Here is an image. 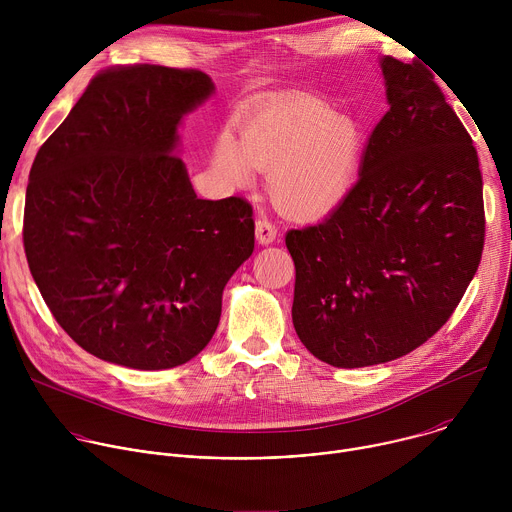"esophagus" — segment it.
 Returning <instances> with one entry per match:
<instances>
[{
    "label": "esophagus",
    "mask_w": 512,
    "mask_h": 512,
    "mask_svg": "<svg viewBox=\"0 0 512 512\" xmlns=\"http://www.w3.org/2000/svg\"><path fill=\"white\" fill-rule=\"evenodd\" d=\"M255 235L261 245H271L277 239V227L271 221H267V218H259L255 223Z\"/></svg>",
    "instance_id": "1"
}]
</instances>
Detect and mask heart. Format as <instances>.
I'll use <instances>...</instances> for the list:
<instances>
[{"instance_id":"heart-1","label":"heart","mask_w":512,"mask_h":512,"mask_svg":"<svg viewBox=\"0 0 512 512\" xmlns=\"http://www.w3.org/2000/svg\"><path fill=\"white\" fill-rule=\"evenodd\" d=\"M364 150L362 125L322 101L263 107L237 125V139L221 137L214 168L237 186L267 170L279 210L296 218L332 212L352 190Z\"/></svg>"}]
</instances>
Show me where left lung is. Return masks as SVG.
Instances as JSON below:
<instances>
[{"label": "left lung", "instance_id": "obj_1", "mask_svg": "<svg viewBox=\"0 0 512 512\" xmlns=\"http://www.w3.org/2000/svg\"><path fill=\"white\" fill-rule=\"evenodd\" d=\"M389 111L358 180L320 225L291 229V318L302 344L338 369L395 360L440 330L484 247L478 154L433 75L381 58Z\"/></svg>", "mask_w": 512, "mask_h": 512}]
</instances>
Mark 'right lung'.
Wrapping results in <instances>:
<instances>
[{
	"label": "right lung",
	"mask_w": 512,
	"mask_h": 512,
	"mask_svg": "<svg viewBox=\"0 0 512 512\" xmlns=\"http://www.w3.org/2000/svg\"><path fill=\"white\" fill-rule=\"evenodd\" d=\"M214 91L194 68L101 70L30 170L24 249L60 328L137 371L194 358L255 247L245 198L200 200L176 156L180 119Z\"/></svg>",
	"instance_id": "right-lung-1"
}]
</instances>
